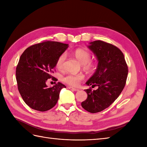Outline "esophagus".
<instances>
[{
    "instance_id": "esophagus-1",
    "label": "esophagus",
    "mask_w": 147,
    "mask_h": 147,
    "mask_svg": "<svg viewBox=\"0 0 147 147\" xmlns=\"http://www.w3.org/2000/svg\"><path fill=\"white\" fill-rule=\"evenodd\" d=\"M68 88H69V89H71V90H73V91H74V92H78V91H79V89H77V88H73V87H71V86L68 87Z\"/></svg>"
}]
</instances>
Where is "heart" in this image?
Masks as SVG:
<instances>
[{"label": "heart", "mask_w": 147, "mask_h": 147, "mask_svg": "<svg viewBox=\"0 0 147 147\" xmlns=\"http://www.w3.org/2000/svg\"><path fill=\"white\" fill-rule=\"evenodd\" d=\"M73 55L82 64L84 69L86 71L92 72L95 70V64L93 61H90L91 59L90 53L83 49H78L73 52ZM65 59V54H62L58 57L56 62V67L59 70H61L63 67L64 62ZM84 78L83 74H69L63 78L64 82L72 86H76L79 85L81 81Z\"/></svg>", "instance_id": "1"}]
</instances>
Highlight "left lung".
I'll return each instance as SVG.
<instances>
[{"instance_id": "8db88e82", "label": "left lung", "mask_w": 147, "mask_h": 147, "mask_svg": "<svg viewBox=\"0 0 147 147\" xmlns=\"http://www.w3.org/2000/svg\"><path fill=\"white\" fill-rule=\"evenodd\" d=\"M88 47L98 62L95 73L86 84L98 88L85 90L88 97L82 106L90 113H96L109 107L119 96L126 85L128 69L123 53L117 47L96 40L90 42Z\"/></svg>"}]
</instances>
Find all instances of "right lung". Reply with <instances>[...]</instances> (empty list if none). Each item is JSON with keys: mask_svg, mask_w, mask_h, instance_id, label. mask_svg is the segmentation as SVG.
Here are the masks:
<instances>
[{"mask_svg": "<svg viewBox=\"0 0 147 147\" xmlns=\"http://www.w3.org/2000/svg\"><path fill=\"white\" fill-rule=\"evenodd\" d=\"M58 42H43L27 48L22 54L16 67V76L21 97L30 107L41 112L49 111L57 104L59 93L65 86L58 82L49 88L58 57L68 47Z\"/></svg>", "mask_w": 147, "mask_h": 147, "instance_id": "1", "label": "right lung"}]
</instances>
